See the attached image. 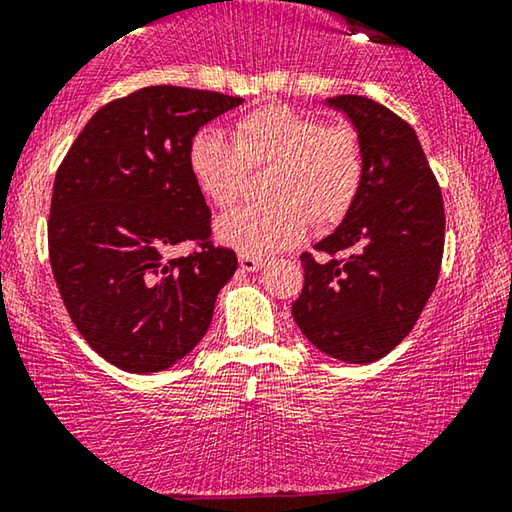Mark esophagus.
Instances as JSON below:
<instances>
[{
    "mask_svg": "<svg viewBox=\"0 0 512 512\" xmlns=\"http://www.w3.org/2000/svg\"><path fill=\"white\" fill-rule=\"evenodd\" d=\"M239 264H241V269L243 271H259L264 266V259H259V257H255V255H246V253H241L239 255Z\"/></svg>",
    "mask_w": 512,
    "mask_h": 512,
    "instance_id": "34e87169",
    "label": "esophagus"
}]
</instances>
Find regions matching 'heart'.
I'll return each mask as SVG.
<instances>
[{
  "label": "heart",
  "mask_w": 512,
  "mask_h": 512,
  "mask_svg": "<svg viewBox=\"0 0 512 512\" xmlns=\"http://www.w3.org/2000/svg\"><path fill=\"white\" fill-rule=\"evenodd\" d=\"M186 161L198 189L216 207L237 202L246 168L271 166V200L234 209L216 223L218 239L255 257L296 246L312 221H342L364 182L362 145L353 127L323 125L312 113L280 102L239 116L232 139L216 127L198 129Z\"/></svg>",
  "instance_id": "1"
}]
</instances>
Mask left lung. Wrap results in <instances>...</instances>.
<instances>
[{
	"label": "left lung",
	"instance_id": "1",
	"mask_svg": "<svg viewBox=\"0 0 512 512\" xmlns=\"http://www.w3.org/2000/svg\"><path fill=\"white\" fill-rule=\"evenodd\" d=\"M360 136L364 182L337 230L300 255L305 285L291 314L330 358L367 364L415 328L437 285L444 202L419 139L405 120L362 95L328 97Z\"/></svg>",
	"mask_w": 512,
	"mask_h": 512
}]
</instances>
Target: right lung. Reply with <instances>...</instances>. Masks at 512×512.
<instances>
[{
  "mask_svg": "<svg viewBox=\"0 0 512 512\" xmlns=\"http://www.w3.org/2000/svg\"><path fill=\"white\" fill-rule=\"evenodd\" d=\"M241 97L148 86L109 102L56 170L47 241L63 305L113 367H173L205 337L237 255L209 237L205 196L186 152L193 134ZM182 240L199 243L168 260Z\"/></svg>",
  "mask_w": 512,
  "mask_h": 512,
  "instance_id": "add662e5",
  "label": "right lung"
}]
</instances>
